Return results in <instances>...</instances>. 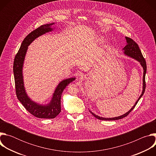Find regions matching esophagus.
Masks as SVG:
<instances>
[{
  "label": "esophagus",
  "instance_id": "1",
  "mask_svg": "<svg viewBox=\"0 0 156 156\" xmlns=\"http://www.w3.org/2000/svg\"><path fill=\"white\" fill-rule=\"evenodd\" d=\"M84 78V76H83V75H80V79H81V80H83Z\"/></svg>",
  "mask_w": 156,
  "mask_h": 156
}]
</instances>
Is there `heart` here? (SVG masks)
Returning <instances> with one entry per match:
<instances>
[{"mask_svg": "<svg viewBox=\"0 0 156 156\" xmlns=\"http://www.w3.org/2000/svg\"><path fill=\"white\" fill-rule=\"evenodd\" d=\"M98 42H100V43H101V42H103V41H104V39L102 38V37H99V39H98Z\"/></svg>", "mask_w": 156, "mask_h": 156, "instance_id": "obj_1", "label": "heart"}]
</instances>
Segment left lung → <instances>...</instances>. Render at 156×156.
I'll return each mask as SVG.
<instances>
[{"mask_svg":"<svg viewBox=\"0 0 156 156\" xmlns=\"http://www.w3.org/2000/svg\"><path fill=\"white\" fill-rule=\"evenodd\" d=\"M125 39L126 40V45L125 46V48L123 49V52L124 54L130 57L133 58H134L135 60H136L137 61H138L141 65L142 66V67L143 69V91H142V93L141 94V96L139 97L138 99L136 101V103L135 104V105L132 107V108L128 111V112L125 114H124L123 115H121V116H119V117H113V118H104V117H99L98 115H96V114H94V113H93L91 110H90V112L91 113V114L95 117L96 119H99V120H119V119H122L125 117H126L132 111V110L136 106V105L137 104L138 102L139 101V100L141 99V98L143 96V95L145 91V89H146V81H145V76H146V60L144 59V58L143 57L142 53L139 48V46L138 44H136V42L135 41H133L132 39L128 37H125Z\"/></svg>","mask_w":156,"mask_h":156,"instance_id":"8db88e82","label":"left lung"}]
</instances>
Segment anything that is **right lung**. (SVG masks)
Segmentation results:
<instances>
[{"label": "right lung", "mask_w": 156, "mask_h": 156, "mask_svg": "<svg viewBox=\"0 0 156 156\" xmlns=\"http://www.w3.org/2000/svg\"><path fill=\"white\" fill-rule=\"evenodd\" d=\"M53 25L54 23L42 25L30 33L22 42L13 62V74L17 98L31 114L41 119H54L61 112L60 99L62 92L66 86L75 80V78H70L60 82L55 88L51 102L46 105L34 102L27 94L23 82V66L28 46L39 36L52 31L53 28L51 27Z\"/></svg>", "instance_id": "right-lung-1"}]
</instances>
